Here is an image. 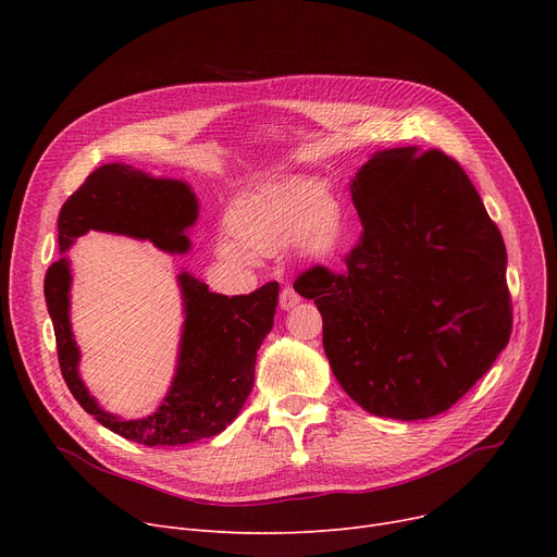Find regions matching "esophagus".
Instances as JSON below:
<instances>
[{"label": "esophagus", "mask_w": 557, "mask_h": 557, "mask_svg": "<svg viewBox=\"0 0 557 557\" xmlns=\"http://www.w3.org/2000/svg\"><path fill=\"white\" fill-rule=\"evenodd\" d=\"M300 302V296L296 294L294 288L290 286H284L282 290H280V307L284 309V311H288V309H294L296 305Z\"/></svg>", "instance_id": "34e87169"}]
</instances>
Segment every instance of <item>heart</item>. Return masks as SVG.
Wrapping results in <instances>:
<instances>
[{
	"label": "heart",
	"instance_id": "heart-1",
	"mask_svg": "<svg viewBox=\"0 0 557 557\" xmlns=\"http://www.w3.org/2000/svg\"><path fill=\"white\" fill-rule=\"evenodd\" d=\"M234 239H219L216 255L227 261H250V253L271 255L296 239L311 259H330L345 242L347 216L323 185L305 178L267 183L242 196L230 212Z\"/></svg>",
	"mask_w": 557,
	"mask_h": 557
}]
</instances>
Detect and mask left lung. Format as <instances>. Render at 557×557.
<instances>
[{
    "label": "left lung",
    "mask_w": 557,
    "mask_h": 557,
    "mask_svg": "<svg viewBox=\"0 0 557 557\" xmlns=\"http://www.w3.org/2000/svg\"><path fill=\"white\" fill-rule=\"evenodd\" d=\"M363 232L347 271L313 267L294 288L323 315L343 391L368 413H445L510 341L499 227L462 166L416 146L376 151L352 178Z\"/></svg>",
    "instance_id": "left-lung-1"
}]
</instances>
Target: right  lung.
<instances>
[{"instance_id":"add662e5","label":"right lung","mask_w":557,"mask_h":557,"mask_svg":"<svg viewBox=\"0 0 557 557\" xmlns=\"http://www.w3.org/2000/svg\"><path fill=\"white\" fill-rule=\"evenodd\" d=\"M198 216L189 185L151 178L131 164H103L65 200L58 214V246L65 252L90 230L149 239L166 252H187V227ZM70 259L53 261L45 275V300L53 323L58 363L70 393L106 429L146 447L189 445L221 433L239 416L252 384L257 349L273 330L277 282L248 296L212 294L187 271L178 275L185 307L178 368L158 411L122 420L97 404L78 376L81 352L70 325Z\"/></svg>"}]
</instances>
